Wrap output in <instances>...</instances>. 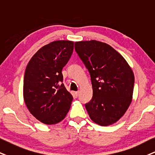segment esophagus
Returning a JSON list of instances; mask_svg holds the SVG:
<instances>
[{"label": "esophagus", "mask_w": 155, "mask_h": 155, "mask_svg": "<svg viewBox=\"0 0 155 155\" xmlns=\"http://www.w3.org/2000/svg\"><path fill=\"white\" fill-rule=\"evenodd\" d=\"M74 96L78 97V95H79V92H78V91H77V92H74Z\"/></svg>", "instance_id": "34e87169"}]
</instances>
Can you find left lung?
Here are the masks:
<instances>
[{
	"label": "left lung",
	"instance_id": "1",
	"mask_svg": "<svg viewBox=\"0 0 155 155\" xmlns=\"http://www.w3.org/2000/svg\"><path fill=\"white\" fill-rule=\"evenodd\" d=\"M74 49L91 74L93 98L85 104L90 118L104 127L116 123L132 101V70L108 44L95 40L76 41Z\"/></svg>",
	"mask_w": 155,
	"mask_h": 155
}]
</instances>
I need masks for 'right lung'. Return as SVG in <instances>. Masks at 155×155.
Returning <instances> with one entry per match:
<instances>
[{
	"label": "right lung",
	"instance_id": "right-lung-1",
	"mask_svg": "<svg viewBox=\"0 0 155 155\" xmlns=\"http://www.w3.org/2000/svg\"><path fill=\"white\" fill-rule=\"evenodd\" d=\"M73 49V41H52L39 49L26 66L24 99L29 112L41 123H59L70 110L73 98L62 83V70Z\"/></svg>",
	"mask_w": 155,
	"mask_h": 155
}]
</instances>
